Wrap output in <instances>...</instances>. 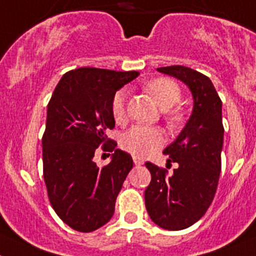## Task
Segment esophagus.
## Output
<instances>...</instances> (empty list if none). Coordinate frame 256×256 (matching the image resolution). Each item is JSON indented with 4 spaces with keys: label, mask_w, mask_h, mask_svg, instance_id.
<instances>
[{
    "label": "esophagus",
    "mask_w": 256,
    "mask_h": 256,
    "mask_svg": "<svg viewBox=\"0 0 256 256\" xmlns=\"http://www.w3.org/2000/svg\"><path fill=\"white\" fill-rule=\"evenodd\" d=\"M134 163H135V166H142V164H144V160L139 156H134Z\"/></svg>",
    "instance_id": "34e87169"
}]
</instances>
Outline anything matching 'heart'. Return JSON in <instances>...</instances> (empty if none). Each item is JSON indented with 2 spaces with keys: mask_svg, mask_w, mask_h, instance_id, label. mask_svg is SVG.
Segmentation results:
<instances>
[{
  "mask_svg": "<svg viewBox=\"0 0 256 256\" xmlns=\"http://www.w3.org/2000/svg\"><path fill=\"white\" fill-rule=\"evenodd\" d=\"M145 90L150 93L158 106L163 110H168L178 104L182 96L179 86L169 78H156L146 83ZM126 100H128V90H117L112 98L111 112L114 120L117 124L124 122L126 118ZM182 118V114L178 111L172 112L166 116V120L172 126L178 125ZM163 144L164 136L159 128H146L142 125L132 126L121 138L122 149L140 158L146 156L150 152L159 149Z\"/></svg>",
  "mask_w": 256,
  "mask_h": 256,
  "instance_id": "obj_1",
  "label": "heart"
}]
</instances>
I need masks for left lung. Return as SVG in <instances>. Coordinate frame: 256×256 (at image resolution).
I'll return each instance as SVG.
<instances>
[{"instance_id":"8db88e82","label":"left lung","mask_w":256,"mask_h":256,"mask_svg":"<svg viewBox=\"0 0 256 256\" xmlns=\"http://www.w3.org/2000/svg\"><path fill=\"white\" fill-rule=\"evenodd\" d=\"M182 80L190 90L193 110L176 139L164 149L168 162L178 168L168 170L146 162L152 182L145 190L150 218L166 230H183L206 214L216 193L221 173L224 144L222 102L204 74L183 66L158 68Z\"/></svg>"}]
</instances>
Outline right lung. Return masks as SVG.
Masks as SVG:
<instances>
[{
  "label": "right lung",
  "mask_w": 256,
  "mask_h": 256,
  "mask_svg": "<svg viewBox=\"0 0 256 256\" xmlns=\"http://www.w3.org/2000/svg\"><path fill=\"white\" fill-rule=\"evenodd\" d=\"M139 72L78 68L59 80L48 104L42 135V170L52 208L69 228L90 232L111 220L116 198L132 168V158L116 148L106 131L114 128V96ZM102 145L112 162L92 160Z\"/></svg>",
  "instance_id": "obj_1"
}]
</instances>
